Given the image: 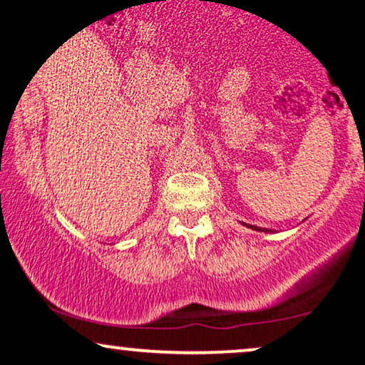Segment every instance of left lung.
<instances>
[{
    "label": "left lung",
    "instance_id": "left-lung-1",
    "mask_svg": "<svg viewBox=\"0 0 365 365\" xmlns=\"http://www.w3.org/2000/svg\"><path fill=\"white\" fill-rule=\"evenodd\" d=\"M242 225L247 228H250V230H255V232H265V233H276V230H271V228H262V227H255V225H249V223H244L242 222Z\"/></svg>",
    "mask_w": 365,
    "mask_h": 365
}]
</instances>
